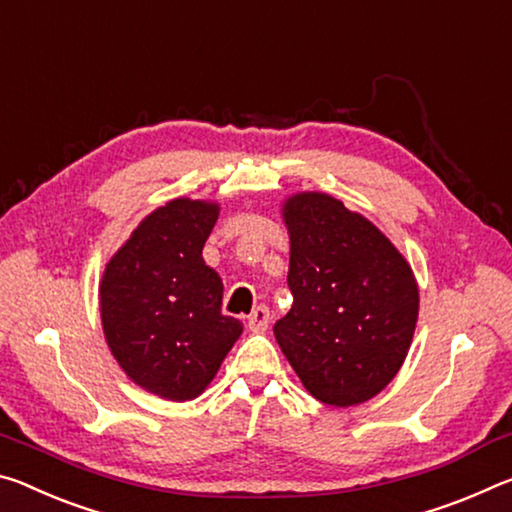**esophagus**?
Masks as SVG:
<instances>
[{
    "mask_svg": "<svg viewBox=\"0 0 512 512\" xmlns=\"http://www.w3.org/2000/svg\"><path fill=\"white\" fill-rule=\"evenodd\" d=\"M247 326L254 333L267 331V326H270V311H267V306H256L247 317Z\"/></svg>",
    "mask_w": 512,
    "mask_h": 512,
    "instance_id": "1",
    "label": "esophagus"
}]
</instances>
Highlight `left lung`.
<instances>
[{
    "instance_id": "obj_1",
    "label": "left lung",
    "mask_w": 512,
    "mask_h": 512,
    "mask_svg": "<svg viewBox=\"0 0 512 512\" xmlns=\"http://www.w3.org/2000/svg\"><path fill=\"white\" fill-rule=\"evenodd\" d=\"M281 215L295 301L274 324L276 342L317 401L363 404L408 356L420 313L413 267L379 226L326 192L290 195Z\"/></svg>"
}]
</instances>
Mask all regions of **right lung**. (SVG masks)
Instances as JSON below:
<instances>
[{
    "instance_id": "1",
    "label": "right lung",
    "mask_w": 512,
    "mask_h": 512,
    "mask_svg": "<svg viewBox=\"0 0 512 512\" xmlns=\"http://www.w3.org/2000/svg\"><path fill=\"white\" fill-rule=\"evenodd\" d=\"M220 204L179 197L149 213L99 281V313L117 365L167 401L199 397L242 333L222 315V279L201 249Z\"/></svg>"
}]
</instances>
